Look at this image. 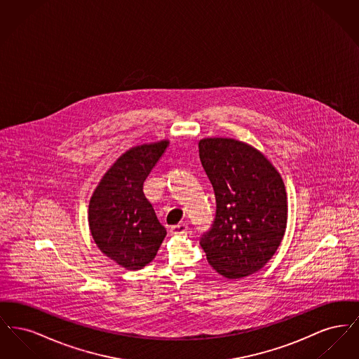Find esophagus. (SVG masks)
<instances>
[{"mask_svg": "<svg viewBox=\"0 0 359 359\" xmlns=\"http://www.w3.org/2000/svg\"><path fill=\"white\" fill-rule=\"evenodd\" d=\"M188 226L186 223H179L171 227L172 236H184L187 234Z\"/></svg>", "mask_w": 359, "mask_h": 359, "instance_id": "esophagus-1", "label": "esophagus"}]
</instances>
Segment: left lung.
<instances>
[{"mask_svg":"<svg viewBox=\"0 0 359 359\" xmlns=\"http://www.w3.org/2000/svg\"><path fill=\"white\" fill-rule=\"evenodd\" d=\"M217 215L201 239L208 264L226 278L262 269L284 238L288 198L280 172L255 147L229 137L199 141Z\"/></svg>","mask_w":359,"mask_h":359,"instance_id":"8db88e82","label":"left lung"}]
</instances>
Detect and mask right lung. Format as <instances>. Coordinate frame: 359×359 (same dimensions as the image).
Segmentation results:
<instances>
[{
  "label": "right lung",
  "mask_w": 359,
  "mask_h": 359,
  "mask_svg": "<svg viewBox=\"0 0 359 359\" xmlns=\"http://www.w3.org/2000/svg\"><path fill=\"white\" fill-rule=\"evenodd\" d=\"M170 140L132 147L104 172L88 203V227L103 255L128 271L154 259L167 230L144 195V182Z\"/></svg>",
  "instance_id": "obj_1"
}]
</instances>
